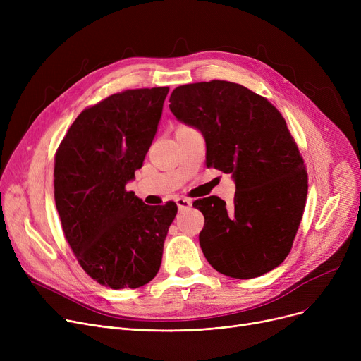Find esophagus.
I'll return each mask as SVG.
<instances>
[{"label":"esophagus","mask_w":361,"mask_h":361,"mask_svg":"<svg viewBox=\"0 0 361 361\" xmlns=\"http://www.w3.org/2000/svg\"><path fill=\"white\" fill-rule=\"evenodd\" d=\"M176 203H177L180 211L187 209V207L192 206V200H190V199H185V197H177V199H176Z\"/></svg>","instance_id":"1"}]
</instances>
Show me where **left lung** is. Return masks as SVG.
Returning a JSON list of instances; mask_svg holds the SVG:
<instances>
[{"label":"left lung","instance_id":"obj_1","mask_svg":"<svg viewBox=\"0 0 361 361\" xmlns=\"http://www.w3.org/2000/svg\"><path fill=\"white\" fill-rule=\"evenodd\" d=\"M176 118L202 133L206 166L231 174L234 203H193L204 216L199 243L218 272L250 279L276 268L293 247L307 196V173L281 112L250 89L225 80L178 86Z\"/></svg>","mask_w":361,"mask_h":361}]
</instances>
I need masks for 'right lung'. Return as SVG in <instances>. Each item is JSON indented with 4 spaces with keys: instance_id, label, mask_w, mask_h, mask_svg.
I'll return each mask as SVG.
<instances>
[{
    "instance_id": "right-lung-1",
    "label": "right lung",
    "mask_w": 361,
    "mask_h": 361,
    "mask_svg": "<svg viewBox=\"0 0 361 361\" xmlns=\"http://www.w3.org/2000/svg\"><path fill=\"white\" fill-rule=\"evenodd\" d=\"M169 87L111 94L74 120L55 155L54 197L80 267L112 290L155 278L177 204H145L135 180L155 139Z\"/></svg>"
}]
</instances>
